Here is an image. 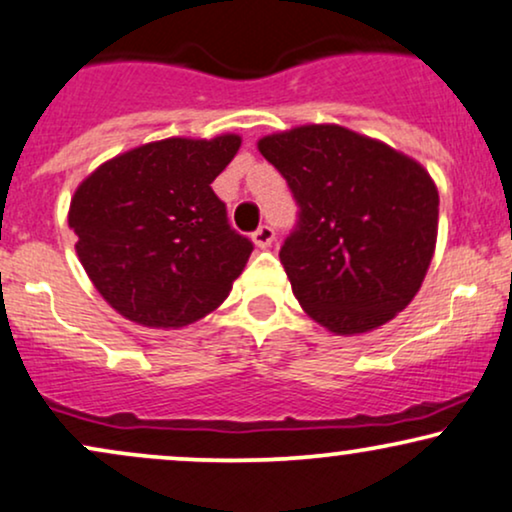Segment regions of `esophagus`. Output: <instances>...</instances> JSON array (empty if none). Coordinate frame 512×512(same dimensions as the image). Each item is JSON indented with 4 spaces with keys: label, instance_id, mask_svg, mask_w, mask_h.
<instances>
[{
    "label": "esophagus",
    "instance_id": "34e87169",
    "mask_svg": "<svg viewBox=\"0 0 512 512\" xmlns=\"http://www.w3.org/2000/svg\"><path fill=\"white\" fill-rule=\"evenodd\" d=\"M274 238H276V233H274V229L269 224H262L260 229L252 233V240H255V245L260 250H267L269 245L274 243Z\"/></svg>",
    "mask_w": 512,
    "mask_h": 512
}]
</instances>
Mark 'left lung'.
I'll return each mask as SVG.
<instances>
[{
	"label": "left lung",
	"instance_id": "obj_1",
	"mask_svg": "<svg viewBox=\"0 0 512 512\" xmlns=\"http://www.w3.org/2000/svg\"><path fill=\"white\" fill-rule=\"evenodd\" d=\"M298 221L279 257L305 312L334 334H365L405 310L432 262L439 193L415 159L341 126L262 138Z\"/></svg>",
	"mask_w": 512,
	"mask_h": 512
}]
</instances>
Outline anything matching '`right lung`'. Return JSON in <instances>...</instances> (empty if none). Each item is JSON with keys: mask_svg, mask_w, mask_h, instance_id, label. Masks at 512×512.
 <instances>
[{"mask_svg": "<svg viewBox=\"0 0 512 512\" xmlns=\"http://www.w3.org/2000/svg\"><path fill=\"white\" fill-rule=\"evenodd\" d=\"M238 147L231 133L166 138L109 159L80 183L69 209L78 260L119 315L178 329L224 303L252 252L212 190Z\"/></svg>", "mask_w": 512, "mask_h": 512, "instance_id": "add662e5", "label": "right lung"}]
</instances>
